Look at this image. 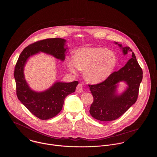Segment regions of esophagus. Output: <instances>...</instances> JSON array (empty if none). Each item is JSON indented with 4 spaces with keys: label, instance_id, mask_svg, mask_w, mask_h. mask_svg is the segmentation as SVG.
Wrapping results in <instances>:
<instances>
[{
    "label": "esophagus",
    "instance_id": "esophagus-1",
    "mask_svg": "<svg viewBox=\"0 0 157 157\" xmlns=\"http://www.w3.org/2000/svg\"><path fill=\"white\" fill-rule=\"evenodd\" d=\"M76 91L78 93H81L83 91V85L82 83H79L76 88Z\"/></svg>",
    "mask_w": 157,
    "mask_h": 157
}]
</instances>
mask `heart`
Returning a JSON list of instances; mask_svg holds the SVG:
<instances>
[{
    "label": "heart",
    "instance_id": "b5f03b06",
    "mask_svg": "<svg viewBox=\"0 0 157 157\" xmlns=\"http://www.w3.org/2000/svg\"><path fill=\"white\" fill-rule=\"evenodd\" d=\"M117 63L115 53L101 47H85L78 49L75 55L66 57L69 71L77 74L84 70L85 80L91 83H98L112 73Z\"/></svg>",
    "mask_w": 157,
    "mask_h": 157
}]
</instances>
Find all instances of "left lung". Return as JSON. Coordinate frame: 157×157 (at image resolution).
<instances>
[{
  "label": "left lung",
  "mask_w": 157,
  "mask_h": 157,
  "mask_svg": "<svg viewBox=\"0 0 157 157\" xmlns=\"http://www.w3.org/2000/svg\"><path fill=\"white\" fill-rule=\"evenodd\" d=\"M121 48L124 55L129 52L131 59L124 67L112 73L105 81L97 85H89L94 97L90 107V114L96 120L101 121H112L121 117L136 102L140 85L143 79V71L135 55L129 47ZM124 81L128 85L126 90L118 95L116 92L117 83Z\"/></svg>",
  "instance_id": "1"
}]
</instances>
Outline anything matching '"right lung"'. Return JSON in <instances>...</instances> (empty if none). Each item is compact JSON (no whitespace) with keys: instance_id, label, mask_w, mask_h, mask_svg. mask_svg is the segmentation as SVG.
Masks as SVG:
<instances>
[{"instance_id":"right-lung-1","label":"right lung","mask_w":157,"mask_h":157,"mask_svg":"<svg viewBox=\"0 0 157 157\" xmlns=\"http://www.w3.org/2000/svg\"><path fill=\"white\" fill-rule=\"evenodd\" d=\"M66 40L61 38L47 39L34 42L26 47L21 52L14 69L16 94L23 105L36 117L48 120L57 115L62 109L65 97L75 92L78 83L56 82L48 90L36 92L31 90L23 73L27 60L40 52H45L64 61L67 48H65Z\"/></svg>"}]
</instances>
